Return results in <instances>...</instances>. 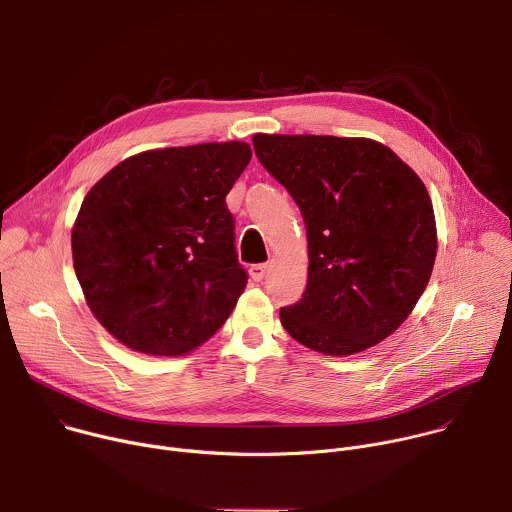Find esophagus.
Instances as JSON below:
<instances>
[{
    "label": "esophagus",
    "mask_w": 512,
    "mask_h": 512,
    "mask_svg": "<svg viewBox=\"0 0 512 512\" xmlns=\"http://www.w3.org/2000/svg\"><path fill=\"white\" fill-rule=\"evenodd\" d=\"M249 273H251V277H253L255 281H261V279L265 277V273H267V263H255V265H251Z\"/></svg>",
    "instance_id": "esophagus-1"
}]
</instances>
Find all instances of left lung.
I'll use <instances>...</instances> for the list:
<instances>
[{"mask_svg":"<svg viewBox=\"0 0 512 512\" xmlns=\"http://www.w3.org/2000/svg\"><path fill=\"white\" fill-rule=\"evenodd\" d=\"M263 168L302 210L308 285L279 310L300 344L346 356L379 344L411 314L431 277L437 235L419 176L364 137H253Z\"/></svg>","mask_w":512,"mask_h":512,"instance_id":"8db88e82","label":"left lung"}]
</instances>
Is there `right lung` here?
I'll return each mask as SVG.
<instances>
[{
    "label": "right lung",
    "mask_w": 512,
    "mask_h": 512,
    "mask_svg": "<svg viewBox=\"0 0 512 512\" xmlns=\"http://www.w3.org/2000/svg\"><path fill=\"white\" fill-rule=\"evenodd\" d=\"M249 160L243 141L152 150L89 190L72 263L91 312L119 342L180 356L227 322L247 271L225 198Z\"/></svg>",
    "instance_id": "1"
}]
</instances>
